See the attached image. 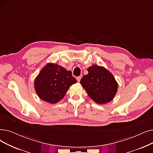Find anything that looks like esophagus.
Instances as JSON below:
<instances>
[{
    "mask_svg": "<svg viewBox=\"0 0 153 153\" xmlns=\"http://www.w3.org/2000/svg\"><path fill=\"white\" fill-rule=\"evenodd\" d=\"M81 76H79V77H77V78H76V79H77V82H80V81H81Z\"/></svg>",
    "mask_w": 153,
    "mask_h": 153,
    "instance_id": "esophagus-1",
    "label": "esophagus"
}]
</instances>
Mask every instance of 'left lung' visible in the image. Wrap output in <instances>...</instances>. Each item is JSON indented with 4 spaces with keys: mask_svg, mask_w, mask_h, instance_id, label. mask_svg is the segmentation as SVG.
Listing matches in <instances>:
<instances>
[{
    "mask_svg": "<svg viewBox=\"0 0 153 153\" xmlns=\"http://www.w3.org/2000/svg\"><path fill=\"white\" fill-rule=\"evenodd\" d=\"M88 74L80 83L88 96L95 102L104 104L111 101L117 91L118 84L111 73L102 66L92 65L88 69Z\"/></svg>",
    "mask_w": 153,
    "mask_h": 153,
    "instance_id": "left-lung-1",
    "label": "left lung"
}]
</instances>
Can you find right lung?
<instances>
[{
  "label": "right lung",
  "instance_id": "right-lung-1",
  "mask_svg": "<svg viewBox=\"0 0 153 153\" xmlns=\"http://www.w3.org/2000/svg\"><path fill=\"white\" fill-rule=\"evenodd\" d=\"M76 82L71 71L57 64L48 63L36 77L34 88L40 99L56 104L63 99L70 86Z\"/></svg>",
  "mask_w": 153,
  "mask_h": 153
}]
</instances>
